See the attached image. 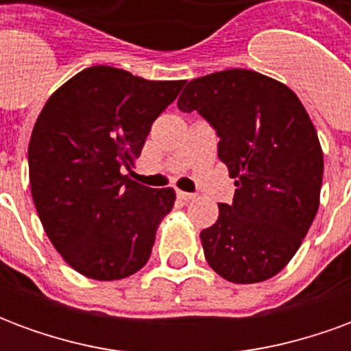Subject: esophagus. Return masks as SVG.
I'll return each instance as SVG.
<instances>
[{"mask_svg":"<svg viewBox=\"0 0 351 351\" xmlns=\"http://www.w3.org/2000/svg\"><path fill=\"white\" fill-rule=\"evenodd\" d=\"M176 195H178V199H182V201H191V199H195V193H188V191L182 190H176Z\"/></svg>","mask_w":351,"mask_h":351,"instance_id":"esophagus-1","label":"esophagus"}]
</instances>
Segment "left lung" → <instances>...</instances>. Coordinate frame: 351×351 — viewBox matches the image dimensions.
<instances>
[{"mask_svg":"<svg viewBox=\"0 0 351 351\" xmlns=\"http://www.w3.org/2000/svg\"><path fill=\"white\" fill-rule=\"evenodd\" d=\"M176 105L213 125L235 178L233 203H220L216 223L201 231L208 265L235 284L278 274L319 206L324 154L308 112L282 82L248 69L190 80Z\"/></svg>","mask_w":351,"mask_h":351,"instance_id":"obj_1","label":"left lung"}]
</instances>
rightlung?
Listing matches in <instances>:
<instances>
[{"label": "right lung", "mask_w": 351, "mask_h": 351, "mask_svg": "<svg viewBox=\"0 0 351 351\" xmlns=\"http://www.w3.org/2000/svg\"><path fill=\"white\" fill-rule=\"evenodd\" d=\"M182 86L93 65L52 93L35 122L27 146L35 208L54 248L88 278H125L152 254L175 190L122 173Z\"/></svg>", "instance_id": "right-lung-1"}]
</instances>
